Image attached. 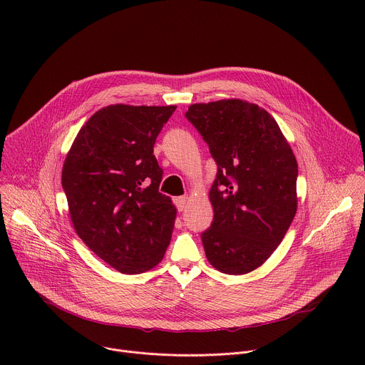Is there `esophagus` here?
<instances>
[{"mask_svg": "<svg viewBox=\"0 0 365 365\" xmlns=\"http://www.w3.org/2000/svg\"><path fill=\"white\" fill-rule=\"evenodd\" d=\"M186 203H187V196H178L175 197V205L178 207V211H183L186 207Z\"/></svg>", "mask_w": 365, "mask_h": 365, "instance_id": "34e87169", "label": "esophagus"}]
</instances>
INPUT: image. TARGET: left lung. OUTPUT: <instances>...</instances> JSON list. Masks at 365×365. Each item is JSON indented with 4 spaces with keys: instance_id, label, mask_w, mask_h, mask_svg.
<instances>
[{
    "instance_id": "obj_1",
    "label": "left lung",
    "mask_w": 365,
    "mask_h": 365,
    "mask_svg": "<svg viewBox=\"0 0 365 365\" xmlns=\"http://www.w3.org/2000/svg\"><path fill=\"white\" fill-rule=\"evenodd\" d=\"M210 145L214 221L200 235L207 262L245 274L279 247L297 210V162L276 120L255 103H193L185 114Z\"/></svg>"
}]
</instances>
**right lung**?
I'll use <instances>...</instances> for the list:
<instances>
[{"label": "right lung", "mask_w": 365, "mask_h": 365, "mask_svg": "<svg viewBox=\"0 0 365 365\" xmlns=\"http://www.w3.org/2000/svg\"><path fill=\"white\" fill-rule=\"evenodd\" d=\"M175 110L102 108L79 130L63 165L62 187L76 234L124 274L158 266L172 238L176 207L159 192L163 170L153 147Z\"/></svg>", "instance_id": "add662e5"}]
</instances>
